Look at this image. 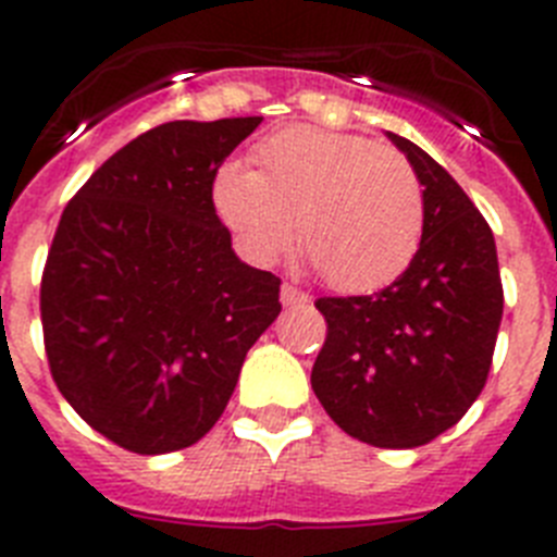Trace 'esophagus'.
Wrapping results in <instances>:
<instances>
[{
  "label": "esophagus",
  "mask_w": 557,
  "mask_h": 557,
  "mask_svg": "<svg viewBox=\"0 0 557 557\" xmlns=\"http://www.w3.org/2000/svg\"><path fill=\"white\" fill-rule=\"evenodd\" d=\"M282 304L284 307H301V304H309V295L304 289L293 287V284H284L282 287Z\"/></svg>",
  "instance_id": "esophagus-1"
}]
</instances>
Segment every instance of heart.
Listing matches in <instances>:
<instances>
[{"label": "heart", "mask_w": 557, "mask_h": 557, "mask_svg": "<svg viewBox=\"0 0 557 557\" xmlns=\"http://www.w3.org/2000/svg\"><path fill=\"white\" fill-rule=\"evenodd\" d=\"M253 164L218 172L214 206L256 262H275L293 245L295 223L301 253L343 293L385 287L416 259L424 186L398 150L295 125L256 147Z\"/></svg>", "instance_id": "1"}]
</instances>
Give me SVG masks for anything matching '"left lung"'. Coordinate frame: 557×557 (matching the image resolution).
<instances>
[{
  "mask_svg": "<svg viewBox=\"0 0 557 557\" xmlns=\"http://www.w3.org/2000/svg\"><path fill=\"white\" fill-rule=\"evenodd\" d=\"M424 186L410 268L373 295L318 298L326 343L312 391L334 424L379 449H416L455 426L488 382L502 323L491 225L444 166L387 133Z\"/></svg>",
  "mask_w": 557,
  "mask_h": 557,
  "instance_id": "1",
  "label": "left lung"
}]
</instances>
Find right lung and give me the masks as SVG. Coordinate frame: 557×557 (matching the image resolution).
Masks as SVG:
<instances>
[{
	"label": "right lung",
	"mask_w": 557,
	"mask_h": 557,
	"mask_svg": "<svg viewBox=\"0 0 557 557\" xmlns=\"http://www.w3.org/2000/svg\"><path fill=\"white\" fill-rule=\"evenodd\" d=\"M259 122L150 127L63 209L41 275L49 373L122 449L198 444L282 312V278L236 259L211 198L223 161Z\"/></svg>",
	"instance_id": "add662e5"
}]
</instances>
